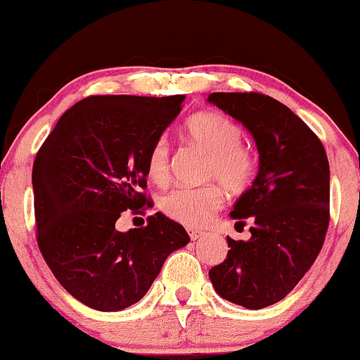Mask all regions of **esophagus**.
Segmentation results:
<instances>
[{"mask_svg":"<svg viewBox=\"0 0 360 360\" xmlns=\"http://www.w3.org/2000/svg\"><path fill=\"white\" fill-rule=\"evenodd\" d=\"M189 237H191V240H198V238H201L205 235L203 230H194V229H189Z\"/></svg>","mask_w":360,"mask_h":360,"instance_id":"1","label":"esophagus"}]
</instances>
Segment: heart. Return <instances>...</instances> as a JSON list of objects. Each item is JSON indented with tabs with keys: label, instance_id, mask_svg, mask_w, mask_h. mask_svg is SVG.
I'll list each match as a JSON object with an SVG mask.
<instances>
[{
	"label": "heart",
	"instance_id": "obj_1",
	"mask_svg": "<svg viewBox=\"0 0 360 360\" xmlns=\"http://www.w3.org/2000/svg\"><path fill=\"white\" fill-rule=\"evenodd\" d=\"M186 135L194 146L210 155L206 177L217 179L223 188L240 193L250 184L255 172V157L240 143L242 131L235 122L220 113H198L186 122ZM169 142L155 140L147 155V174L155 183H164L169 172ZM223 203L217 184L203 188H177L164 194L160 208L172 220L186 226L203 225Z\"/></svg>",
	"mask_w": 360,
	"mask_h": 360
}]
</instances>
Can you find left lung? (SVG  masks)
I'll list each match as a JSON object with an SVG mask.
<instances>
[{
    "label": "left lung",
    "instance_id": "obj_1",
    "mask_svg": "<svg viewBox=\"0 0 360 360\" xmlns=\"http://www.w3.org/2000/svg\"><path fill=\"white\" fill-rule=\"evenodd\" d=\"M208 103L245 127L259 154L257 176L230 217L249 240L226 237L230 250L210 269L214 291L247 309L278 303L309 271L325 242L330 167L321 142L288 106L259 93H212Z\"/></svg>",
    "mask_w": 360,
    "mask_h": 360
}]
</instances>
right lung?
<instances>
[{
    "label": "right lung",
    "mask_w": 360,
    "mask_h": 360,
    "mask_svg": "<svg viewBox=\"0 0 360 360\" xmlns=\"http://www.w3.org/2000/svg\"><path fill=\"white\" fill-rule=\"evenodd\" d=\"M183 94L89 96L62 115L32 172L37 242L62 288L98 311H122L146 296L183 225L155 213L118 232L122 212L148 206L147 155L181 113Z\"/></svg>",
    "instance_id": "right-lung-1"
}]
</instances>
